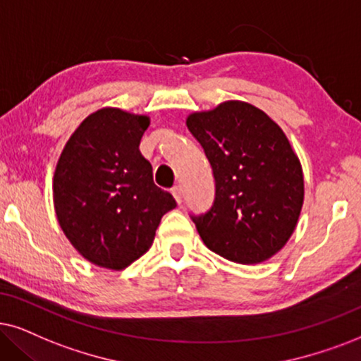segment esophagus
Listing matches in <instances>:
<instances>
[{
	"label": "esophagus",
	"instance_id": "1",
	"mask_svg": "<svg viewBox=\"0 0 361 361\" xmlns=\"http://www.w3.org/2000/svg\"><path fill=\"white\" fill-rule=\"evenodd\" d=\"M171 195L175 196V200H176L178 203H181V200H183V190H181L180 185L173 186V188H171Z\"/></svg>",
	"mask_w": 361,
	"mask_h": 361
}]
</instances>
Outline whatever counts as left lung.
Segmentation results:
<instances>
[{"mask_svg":"<svg viewBox=\"0 0 361 361\" xmlns=\"http://www.w3.org/2000/svg\"><path fill=\"white\" fill-rule=\"evenodd\" d=\"M214 178L207 213L191 214L212 252L241 264L280 252L303 207V171L281 128L245 102H225L186 120Z\"/></svg>","mask_w":361,"mask_h":361,"instance_id":"obj_1","label":"left lung"}]
</instances>
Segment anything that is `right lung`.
Instances as JSON below:
<instances>
[{"mask_svg": "<svg viewBox=\"0 0 361 361\" xmlns=\"http://www.w3.org/2000/svg\"><path fill=\"white\" fill-rule=\"evenodd\" d=\"M148 116L118 108L90 115L68 140L53 178L63 233L88 262L123 270L152 246L161 216L176 207L140 153Z\"/></svg>", "mask_w": 361, "mask_h": 361, "instance_id": "obj_1", "label": "right lung"}]
</instances>
